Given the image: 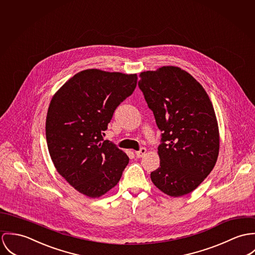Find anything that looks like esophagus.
<instances>
[{"label": "esophagus", "instance_id": "1", "mask_svg": "<svg viewBox=\"0 0 255 255\" xmlns=\"http://www.w3.org/2000/svg\"><path fill=\"white\" fill-rule=\"evenodd\" d=\"M145 152H146V148H145V147H141L138 151H136V156H137L138 158L143 157L144 154H145Z\"/></svg>", "mask_w": 255, "mask_h": 255}]
</instances>
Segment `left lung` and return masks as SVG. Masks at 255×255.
Here are the masks:
<instances>
[{
  "instance_id": "left-lung-1",
  "label": "left lung",
  "mask_w": 255,
  "mask_h": 255,
  "mask_svg": "<svg viewBox=\"0 0 255 255\" xmlns=\"http://www.w3.org/2000/svg\"><path fill=\"white\" fill-rule=\"evenodd\" d=\"M139 88L161 133L152 183L170 197L190 194L209 175L219 152V130L205 90L187 71L163 66L140 74Z\"/></svg>"
}]
</instances>
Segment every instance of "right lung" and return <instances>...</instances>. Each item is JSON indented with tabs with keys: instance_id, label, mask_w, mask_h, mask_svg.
<instances>
[{
	"instance_id": "1",
	"label": "right lung",
	"mask_w": 255,
	"mask_h": 255,
	"mask_svg": "<svg viewBox=\"0 0 255 255\" xmlns=\"http://www.w3.org/2000/svg\"><path fill=\"white\" fill-rule=\"evenodd\" d=\"M137 74L87 69L53 97L46 139L57 172L79 193L99 198L119 182L129 157L104 140L114 111L131 96Z\"/></svg>"
}]
</instances>
